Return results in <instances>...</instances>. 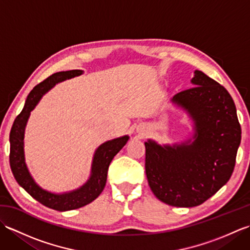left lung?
I'll return each instance as SVG.
<instances>
[{
  "label": "left lung",
  "instance_id": "left-lung-1",
  "mask_svg": "<svg viewBox=\"0 0 250 250\" xmlns=\"http://www.w3.org/2000/svg\"><path fill=\"white\" fill-rule=\"evenodd\" d=\"M192 88L172 103L192 120V135L180 143L145 142L149 187L163 203L193 207L214 195L230 179L241 144V125L230 93L195 70Z\"/></svg>",
  "mask_w": 250,
  "mask_h": 250
}]
</instances>
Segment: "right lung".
<instances>
[{"label":"right lung","mask_w":250,"mask_h":250,"mask_svg":"<svg viewBox=\"0 0 250 250\" xmlns=\"http://www.w3.org/2000/svg\"><path fill=\"white\" fill-rule=\"evenodd\" d=\"M83 73V71L82 70L58 72L35 86L26 98L22 111L15 119L9 134V163L15 179L32 198L49 208L59 211L79 208L91 203L98 198L105 187L111 160L130 139L129 135H125L100 145L93 155L89 179L75 190L63 193L50 192L42 188L32 177L24 158V131L31 111L39 104L43 95L54 88L57 83L82 75Z\"/></svg>","instance_id":"add662e5"}]
</instances>
